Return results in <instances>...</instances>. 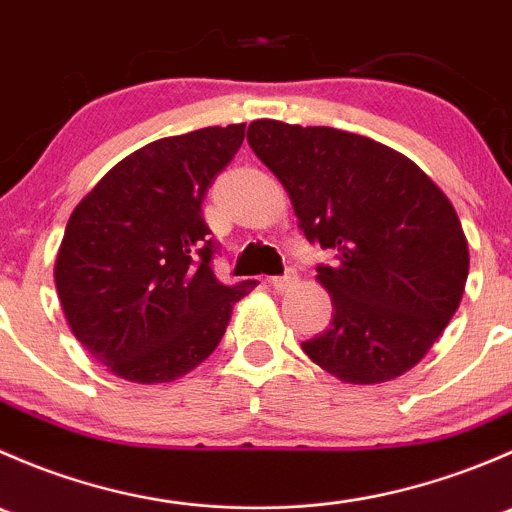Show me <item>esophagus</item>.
Instances as JSON below:
<instances>
[{"instance_id": "34e87169", "label": "esophagus", "mask_w": 512, "mask_h": 512, "mask_svg": "<svg viewBox=\"0 0 512 512\" xmlns=\"http://www.w3.org/2000/svg\"><path fill=\"white\" fill-rule=\"evenodd\" d=\"M270 285L275 287L277 292H287V289H292L294 285H297V272L289 270L287 275H282V277H272Z\"/></svg>"}]
</instances>
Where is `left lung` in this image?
<instances>
[{"mask_svg": "<svg viewBox=\"0 0 512 512\" xmlns=\"http://www.w3.org/2000/svg\"><path fill=\"white\" fill-rule=\"evenodd\" d=\"M247 143L277 175L332 294L327 332L304 354L347 384H384L414 369L461 304L468 240L451 200L394 148L329 126L252 121Z\"/></svg>", "mask_w": 512, "mask_h": 512, "instance_id": "left-lung-1", "label": "left lung"}]
</instances>
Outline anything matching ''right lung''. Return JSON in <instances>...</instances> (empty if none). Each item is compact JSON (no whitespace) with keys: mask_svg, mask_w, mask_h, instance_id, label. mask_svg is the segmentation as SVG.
<instances>
[{"mask_svg":"<svg viewBox=\"0 0 512 512\" xmlns=\"http://www.w3.org/2000/svg\"><path fill=\"white\" fill-rule=\"evenodd\" d=\"M245 123L160 138L113 165L66 223L56 292L81 347L116 376L168 384L208 359L232 304L203 220L215 175L235 158Z\"/></svg>","mask_w":512,"mask_h":512,"instance_id":"obj_1","label":"right lung"}]
</instances>
